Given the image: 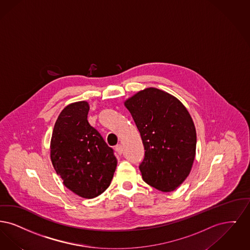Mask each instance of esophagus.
I'll list each match as a JSON object with an SVG mask.
<instances>
[{
    "instance_id": "esophagus-1",
    "label": "esophagus",
    "mask_w": 250,
    "mask_h": 250,
    "mask_svg": "<svg viewBox=\"0 0 250 250\" xmlns=\"http://www.w3.org/2000/svg\"><path fill=\"white\" fill-rule=\"evenodd\" d=\"M115 150L118 152L119 155H121L122 152H123V148H122V146H121L120 144L117 145V146H116V147H115Z\"/></svg>"
}]
</instances>
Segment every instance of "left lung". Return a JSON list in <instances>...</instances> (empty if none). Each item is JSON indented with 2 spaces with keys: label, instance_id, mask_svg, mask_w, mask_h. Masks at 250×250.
Masks as SVG:
<instances>
[{
  "label": "left lung",
  "instance_id": "8db88e82",
  "mask_svg": "<svg viewBox=\"0 0 250 250\" xmlns=\"http://www.w3.org/2000/svg\"><path fill=\"white\" fill-rule=\"evenodd\" d=\"M124 104L146 150L139 165L143 180L162 191L174 190L189 174L195 158V126L189 113L176 98L155 87Z\"/></svg>",
  "mask_w": 250,
  "mask_h": 250
}]
</instances>
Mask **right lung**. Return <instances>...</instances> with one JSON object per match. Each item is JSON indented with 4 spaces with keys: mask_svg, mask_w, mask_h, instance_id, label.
I'll return each mask as SVG.
<instances>
[{
    "mask_svg": "<svg viewBox=\"0 0 250 250\" xmlns=\"http://www.w3.org/2000/svg\"><path fill=\"white\" fill-rule=\"evenodd\" d=\"M87 102L67 105L55 123L50 158L56 173L67 188L92 199L111 183L117 167L114 150L89 125Z\"/></svg>",
    "mask_w": 250,
    "mask_h": 250,
    "instance_id": "obj_1",
    "label": "right lung"
}]
</instances>
